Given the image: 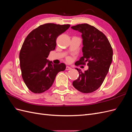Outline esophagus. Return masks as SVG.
Masks as SVG:
<instances>
[{
	"label": "esophagus",
	"instance_id": "esophagus-1",
	"mask_svg": "<svg viewBox=\"0 0 132 132\" xmlns=\"http://www.w3.org/2000/svg\"><path fill=\"white\" fill-rule=\"evenodd\" d=\"M71 68H70L69 66H67L66 67V70H71Z\"/></svg>",
	"mask_w": 132,
	"mask_h": 132
}]
</instances>
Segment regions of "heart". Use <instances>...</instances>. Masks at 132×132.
<instances>
[{
  "instance_id": "1",
  "label": "heart",
  "mask_w": 132,
  "mask_h": 132,
  "mask_svg": "<svg viewBox=\"0 0 132 132\" xmlns=\"http://www.w3.org/2000/svg\"><path fill=\"white\" fill-rule=\"evenodd\" d=\"M68 61H70V59H69V58L68 59Z\"/></svg>"
}]
</instances>
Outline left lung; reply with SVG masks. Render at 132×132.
<instances>
[{
    "mask_svg": "<svg viewBox=\"0 0 132 132\" xmlns=\"http://www.w3.org/2000/svg\"><path fill=\"white\" fill-rule=\"evenodd\" d=\"M72 29L81 34L82 57L75 64L87 65L89 68L79 73L78 79L73 82L75 88L82 93H91L97 90L109 72L112 61L113 50L106 36L94 26L87 23L71 26Z\"/></svg>",
    "mask_w": 132,
    "mask_h": 132,
    "instance_id": "left-lung-1",
    "label": "left lung"
}]
</instances>
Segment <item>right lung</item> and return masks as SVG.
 <instances>
[{
    "label": "right lung",
    "instance_id": "add662e5",
    "mask_svg": "<svg viewBox=\"0 0 132 132\" xmlns=\"http://www.w3.org/2000/svg\"><path fill=\"white\" fill-rule=\"evenodd\" d=\"M69 27L46 23L32 31L25 38L20 52V64L23 81L32 93L48 90L57 74L65 69V64H54L47 58L55 50L57 37Z\"/></svg>",
    "mask_w": 132,
    "mask_h": 132
}]
</instances>
